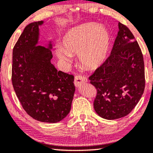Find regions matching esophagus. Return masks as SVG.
Listing matches in <instances>:
<instances>
[{
  "label": "esophagus",
  "instance_id": "obj_1",
  "mask_svg": "<svg viewBox=\"0 0 153 153\" xmlns=\"http://www.w3.org/2000/svg\"><path fill=\"white\" fill-rule=\"evenodd\" d=\"M87 82V79L85 78V77L80 76V75H77V76L75 77L74 84L75 85V87H80L82 86L84 83H86Z\"/></svg>",
  "mask_w": 153,
  "mask_h": 153
}]
</instances>
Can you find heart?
I'll list each match as a JSON object with an SVG mask.
<instances>
[{
    "mask_svg": "<svg viewBox=\"0 0 153 153\" xmlns=\"http://www.w3.org/2000/svg\"><path fill=\"white\" fill-rule=\"evenodd\" d=\"M111 44L107 28L96 24H84L68 30L62 40V48L55 52L63 62L70 63L72 55L79 54L83 66L99 68L106 59Z\"/></svg>",
    "mask_w": 153,
    "mask_h": 153,
    "instance_id": "obj_1",
    "label": "heart"
}]
</instances>
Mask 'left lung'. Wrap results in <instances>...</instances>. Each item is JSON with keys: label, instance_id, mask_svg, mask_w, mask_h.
<instances>
[{"label": "left lung", "instance_id": "1", "mask_svg": "<svg viewBox=\"0 0 153 153\" xmlns=\"http://www.w3.org/2000/svg\"><path fill=\"white\" fill-rule=\"evenodd\" d=\"M119 31L110 56L89 77L97 94L94 108L106 120L127 115L137 104L145 89L143 54L129 28L119 22Z\"/></svg>", "mask_w": 153, "mask_h": 153}]
</instances>
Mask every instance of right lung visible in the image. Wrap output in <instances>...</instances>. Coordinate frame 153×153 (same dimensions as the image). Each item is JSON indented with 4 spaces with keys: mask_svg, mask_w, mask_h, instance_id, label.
I'll use <instances>...</instances> for the list:
<instances>
[{
    "mask_svg": "<svg viewBox=\"0 0 153 153\" xmlns=\"http://www.w3.org/2000/svg\"><path fill=\"white\" fill-rule=\"evenodd\" d=\"M30 23L24 29L13 52L12 82L28 115L42 123H56L71 111L75 90L74 76L58 71L52 63V44L38 45L39 26Z\"/></svg>",
    "mask_w": 153,
    "mask_h": 153,
    "instance_id": "obj_1",
    "label": "right lung"
}]
</instances>
